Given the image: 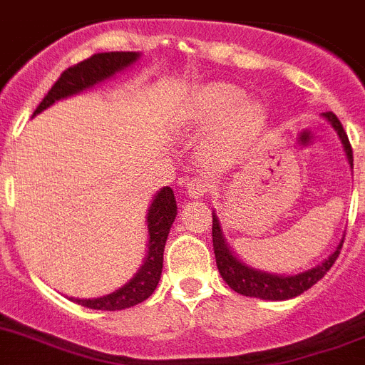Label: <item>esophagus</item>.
I'll return each mask as SVG.
<instances>
[{
    "label": "esophagus",
    "mask_w": 365,
    "mask_h": 365,
    "mask_svg": "<svg viewBox=\"0 0 365 365\" xmlns=\"http://www.w3.org/2000/svg\"><path fill=\"white\" fill-rule=\"evenodd\" d=\"M210 190H212V182H210L206 177H195V179H190L188 185H186V192H188V195L193 197V199L205 197L206 193H210Z\"/></svg>",
    "instance_id": "1"
}]
</instances>
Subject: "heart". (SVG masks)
<instances>
[{"label": "heart", "instance_id": "obj_1", "mask_svg": "<svg viewBox=\"0 0 365 365\" xmlns=\"http://www.w3.org/2000/svg\"><path fill=\"white\" fill-rule=\"evenodd\" d=\"M246 90L232 83H208L192 99V119L199 126H212L222 119L212 135L208 152L219 160L232 159L262 132L267 113L260 103L248 101Z\"/></svg>", "mask_w": 365, "mask_h": 365}]
</instances>
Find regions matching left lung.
<instances>
[{
	"label": "left lung",
	"instance_id": "8db88e82",
	"mask_svg": "<svg viewBox=\"0 0 365 365\" xmlns=\"http://www.w3.org/2000/svg\"><path fill=\"white\" fill-rule=\"evenodd\" d=\"M331 126L336 130L340 141L344 145V152H346L347 160H349L351 168H353V148L349 145L347 133L344 130L342 123L339 121V117L333 112L324 113ZM212 237H213V252H215L217 267L219 273L226 284L232 287L233 292L240 293L244 297H253V299L262 300H287L293 297H299L300 293L307 292L313 284L319 282L324 275L331 269V266L335 264L336 257H339L340 250H342V242L336 246V250L324 260L319 266L307 269V272L299 273V275H273V273L260 272L255 267H250L235 257V253L230 250L228 242L224 239L222 228H220L219 217L213 213V226H212Z\"/></svg>",
	"mask_w": 365,
	"mask_h": 365
}]
</instances>
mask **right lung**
Wrapping results in <instances>:
<instances>
[{
  "label": "right lung",
  "instance_id": "right-lung-1",
  "mask_svg": "<svg viewBox=\"0 0 365 365\" xmlns=\"http://www.w3.org/2000/svg\"><path fill=\"white\" fill-rule=\"evenodd\" d=\"M139 52H101L93 53L92 58L70 66L59 76V79L53 83L38 108L34 110V115L41 113L48 106L59 99L70 98L76 93L83 92L86 88H92L93 85L110 79L117 72H123L125 68L132 66L139 59ZM32 115V117H34ZM177 215L175 197L170 186L157 192L150 205L146 222H148V252H146L145 264L141 269L126 282L125 286L115 289L113 293L99 299H70L81 306L90 309H103V312H117V309H126L135 304H141L155 292L159 284L160 272H163V253H165V244L168 239L170 228Z\"/></svg>",
  "mask_w": 365,
  "mask_h": 365
}]
</instances>
